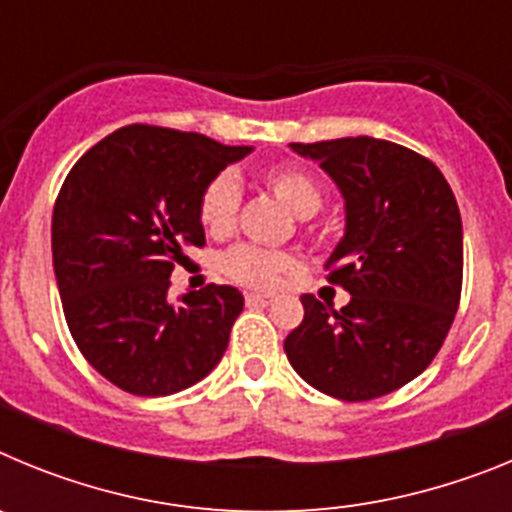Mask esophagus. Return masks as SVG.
<instances>
[{"label":"esophagus","mask_w":512,"mask_h":512,"mask_svg":"<svg viewBox=\"0 0 512 512\" xmlns=\"http://www.w3.org/2000/svg\"><path fill=\"white\" fill-rule=\"evenodd\" d=\"M246 305L248 307H269L271 305V297L256 295V292H248V295H246Z\"/></svg>","instance_id":"1"}]
</instances>
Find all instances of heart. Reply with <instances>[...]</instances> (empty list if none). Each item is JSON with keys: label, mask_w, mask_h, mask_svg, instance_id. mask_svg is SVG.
<instances>
[{"label": "heart", "mask_w": 512, "mask_h": 512, "mask_svg": "<svg viewBox=\"0 0 512 512\" xmlns=\"http://www.w3.org/2000/svg\"><path fill=\"white\" fill-rule=\"evenodd\" d=\"M261 182L297 217H310L323 202L320 184L307 171L295 169V166H271L261 174ZM238 207H241L238 179L230 171L212 176L200 194L202 225L212 235L230 233L235 217H238ZM220 266L238 284H246L253 289H271L277 287L284 274L297 269V259L292 253L266 251V248L251 246V243H241V246H233L223 253Z\"/></svg>", "instance_id": "heart-1"}]
</instances>
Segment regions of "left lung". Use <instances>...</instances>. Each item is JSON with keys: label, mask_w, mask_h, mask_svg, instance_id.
<instances>
[{"label": "left lung", "mask_w": 512, "mask_h": 512, "mask_svg": "<svg viewBox=\"0 0 512 512\" xmlns=\"http://www.w3.org/2000/svg\"><path fill=\"white\" fill-rule=\"evenodd\" d=\"M289 148L318 161L346 200V233L325 269L351 295L341 310L300 297L305 318L284 341L289 364L338 400L390 395L436 359L459 310L464 238L454 192L433 161L390 140Z\"/></svg>", "instance_id": "1"}]
</instances>
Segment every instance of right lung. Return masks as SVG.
I'll return each mask as SVG.
<instances>
[{
	"mask_svg": "<svg viewBox=\"0 0 512 512\" xmlns=\"http://www.w3.org/2000/svg\"><path fill=\"white\" fill-rule=\"evenodd\" d=\"M200 133L125 125L89 148L53 207V271L84 359L140 397L182 392L217 366L243 295L207 284L169 300L184 248L205 246L200 194L248 156Z\"/></svg>",
	"mask_w": 512,
	"mask_h": 512,
	"instance_id": "obj_1",
	"label": "right lung"
}]
</instances>
